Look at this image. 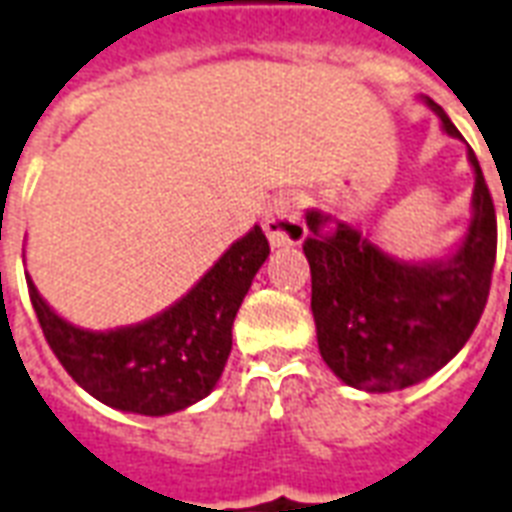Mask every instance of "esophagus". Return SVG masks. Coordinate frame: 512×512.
Wrapping results in <instances>:
<instances>
[{"label":"esophagus","mask_w":512,"mask_h":512,"mask_svg":"<svg viewBox=\"0 0 512 512\" xmlns=\"http://www.w3.org/2000/svg\"><path fill=\"white\" fill-rule=\"evenodd\" d=\"M266 236L271 246H295L306 238V225L301 219V203L298 198L282 195L274 198V203L266 208Z\"/></svg>","instance_id":"obj_1"}]
</instances>
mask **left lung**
Segmentation results:
<instances>
[{
	"label": "left lung",
	"mask_w": 512,
	"mask_h": 512,
	"mask_svg": "<svg viewBox=\"0 0 512 512\" xmlns=\"http://www.w3.org/2000/svg\"><path fill=\"white\" fill-rule=\"evenodd\" d=\"M429 105L445 132L461 138L437 102ZM469 162L475 219L464 244L445 260H396L355 227L339 222L323 233L328 217L306 214L312 236L304 241V255L312 268L317 344L328 369L352 388L401 391L426 380L480 323L497 260V211L472 149Z\"/></svg>",
	"instance_id": "obj_1"
}]
</instances>
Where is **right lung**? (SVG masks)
Masks as SVG:
<instances>
[{
    "label": "right lung",
    "instance_id": "obj_1",
    "mask_svg": "<svg viewBox=\"0 0 512 512\" xmlns=\"http://www.w3.org/2000/svg\"><path fill=\"white\" fill-rule=\"evenodd\" d=\"M266 233L255 225L227 249L181 301L146 323L83 331L45 304L29 282L37 323L64 372L108 407L170 415L214 391L233 347V320L266 263Z\"/></svg>",
    "mask_w": 512,
    "mask_h": 512
}]
</instances>
